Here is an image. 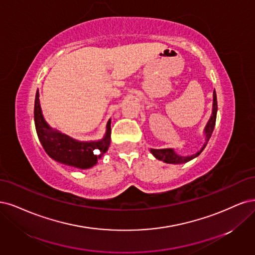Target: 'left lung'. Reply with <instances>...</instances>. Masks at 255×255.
Returning <instances> with one entry per match:
<instances>
[{
	"label": "left lung",
	"instance_id": "left-lung-1",
	"mask_svg": "<svg viewBox=\"0 0 255 255\" xmlns=\"http://www.w3.org/2000/svg\"><path fill=\"white\" fill-rule=\"evenodd\" d=\"M213 96H214V100H213V112H212V117L208 123V125L205 126V135H207V141H209L213 130H214L215 127V123H216V116H217V97H216V92L214 91L213 93ZM207 146V144H204L202 148L197 152L196 154L190 155V157H181V155H178L174 150L168 148V149H150L151 153L154 155L155 158L159 159L160 161H164L166 163H172V164H180V163H186L188 161L193 160L196 158L197 155H199L201 151L204 149V147Z\"/></svg>",
	"mask_w": 255,
	"mask_h": 255
}]
</instances>
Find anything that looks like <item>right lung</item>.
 I'll return each instance as SVG.
<instances>
[{"mask_svg":"<svg viewBox=\"0 0 255 255\" xmlns=\"http://www.w3.org/2000/svg\"><path fill=\"white\" fill-rule=\"evenodd\" d=\"M35 126L44 150L54 160L79 168L92 167L108 150L111 136V123L107 124V133L102 141L78 142L58 131H53L45 123L39 102V92L35 98Z\"/></svg>","mask_w":255,"mask_h":255,"instance_id":"1","label":"right lung"}]
</instances>
